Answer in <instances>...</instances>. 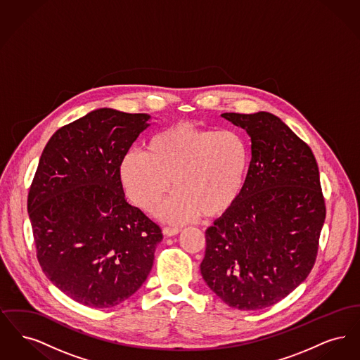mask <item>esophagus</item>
<instances>
[{"label": "esophagus", "instance_id": "1", "mask_svg": "<svg viewBox=\"0 0 360 360\" xmlns=\"http://www.w3.org/2000/svg\"><path fill=\"white\" fill-rule=\"evenodd\" d=\"M181 232V228H174V226H165L163 228V233L166 236H175Z\"/></svg>", "mask_w": 360, "mask_h": 360}]
</instances>
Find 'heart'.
I'll return each mask as SVG.
<instances>
[{"instance_id": "b5f03b06", "label": "heart", "mask_w": 360, "mask_h": 360, "mask_svg": "<svg viewBox=\"0 0 360 360\" xmlns=\"http://www.w3.org/2000/svg\"><path fill=\"white\" fill-rule=\"evenodd\" d=\"M251 153L238 131L178 124L151 137L144 151L121 156L119 181L125 195L154 213L172 188L159 214L172 223L225 213L239 200L250 170Z\"/></svg>"}]
</instances>
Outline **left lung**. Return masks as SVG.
Returning <instances> with one entry per match:
<instances>
[{
  "instance_id": "8db88e82",
  "label": "left lung",
  "mask_w": 360,
  "mask_h": 360,
  "mask_svg": "<svg viewBox=\"0 0 360 360\" xmlns=\"http://www.w3.org/2000/svg\"><path fill=\"white\" fill-rule=\"evenodd\" d=\"M221 116L247 131L252 158L239 200L206 229L201 274L231 308H269L314 266L326 220L319 166L274 115Z\"/></svg>"
}]
</instances>
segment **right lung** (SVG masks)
Here are the masks:
<instances>
[{"label":"right lung","instance_id":"obj_1","mask_svg":"<svg viewBox=\"0 0 360 360\" xmlns=\"http://www.w3.org/2000/svg\"><path fill=\"white\" fill-rule=\"evenodd\" d=\"M148 120L103 108L59 128L28 193L43 273L90 308H112L136 292L163 239L160 226L127 202L117 172Z\"/></svg>","mask_w":360,"mask_h":360}]
</instances>
